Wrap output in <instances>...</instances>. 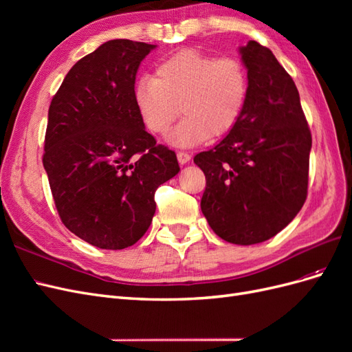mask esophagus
I'll list each match as a JSON object with an SVG mask.
<instances>
[{
	"label": "esophagus",
	"mask_w": 352,
	"mask_h": 352,
	"mask_svg": "<svg viewBox=\"0 0 352 352\" xmlns=\"http://www.w3.org/2000/svg\"><path fill=\"white\" fill-rule=\"evenodd\" d=\"M189 160H190V155L188 153H185V151H179L177 153V162L180 164H186Z\"/></svg>",
	"instance_id": "34e87169"
}]
</instances>
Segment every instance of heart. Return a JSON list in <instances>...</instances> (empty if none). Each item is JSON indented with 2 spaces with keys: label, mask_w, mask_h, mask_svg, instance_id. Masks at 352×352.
Masks as SVG:
<instances>
[{
  "label": "heart",
  "mask_w": 352,
  "mask_h": 352,
  "mask_svg": "<svg viewBox=\"0 0 352 352\" xmlns=\"http://www.w3.org/2000/svg\"><path fill=\"white\" fill-rule=\"evenodd\" d=\"M248 73L238 58H216L186 48L162 60L155 76L138 79L133 98L146 129L164 136L179 116L185 114L168 142L189 148L211 135L230 132L248 100ZM181 110H178V105Z\"/></svg>",
  "instance_id": "b5f03b06"
}]
</instances>
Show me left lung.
Segmentation results:
<instances>
[{
	"instance_id": "8db88e82",
	"label": "left lung",
	"mask_w": 352,
	"mask_h": 352,
	"mask_svg": "<svg viewBox=\"0 0 352 352\" xmlns=\"http://www.w3.org/2000/svg\"><path fill=\"white\" fill-rule=\"evenodd\" d=\"M248 100L236 126L194 157L207 186L201 211L217 236L260 243L286 228L307 198L311 133L292 78L273 52L250 41L239 48Z\"/></svg>"
}]
</instances>
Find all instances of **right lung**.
Masks as SVG:
<instances>
[{
	"label": "right lung",
	"instance_id": "obj_1",
	"mask_svg": "<svg viewBox=\"0 0 352 352\" xmlns=\"http://www.w3.org/2000/svg\"><path fill=\"white\" fill-rule=\"evenodd\" d=\"M154 48L104 42L69 70L48 110L42 163L60 219L102 250H123L144 236L157 188L180 170L135 105L138 69Z\"/></svg>",
	"mask_w": 352,
	"mask_h": 352
}]
</instances>
